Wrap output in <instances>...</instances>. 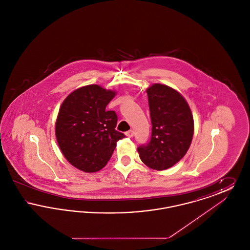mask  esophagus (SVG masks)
I'll return each mask as SVG.
<instances>
[{
    "label": "esophagus",
    "mask_w": 250,
    "mask_h": 250,
    "mask_svg": "<svg viewBox=\"0 0 250 250\" xmlns=\"http://www.w3.org/2000/svg\"><path fill=\"white\" fill-rule=\"evenodd\" d=\"M125 135L128 137V138H131V137H133V135H134V131L133 130H128L125 132Z\"/></svg>",
    "instance_id": "obj_1"
}]
</instances>
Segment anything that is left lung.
Masks as SVG:
<instances>
[{"mask_svg": "<svg viewBox=\"0 0 250 250\" xmlns=\"http://www.w3.org/2000/svg\"><path fill=\"white\" fill-rule=\"evenodd\" d=\"M152 122L149 143L138 147L145 165L163 170L175 165L190 146L194 121L185 98L172 88L154 84L146 91Z\"/></svg>", "mask_w": 250, "mask_h": 250, "instance_id": "1", "label": "left lung"}]
</instances>
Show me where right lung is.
<instances>
[{
  "instance_id": "right-lung-1",
  "label": "right lung",
  "mask_w": 250,
  "mask_h": 250,
  "mask_svg": "<svg viewBox=\"0 0 250 250\" xmlns=\"http://www.w3.org/2000/svg\"><path fill=\"white\" fill-rule=\"evenodd\" d=\"M115 93L99 85L74 91L62 102L55 125L60 149L77 168L95 172L107 165L125 134L116 130L117 114L106 107Z\"/></svg>"
}]
</instances>
